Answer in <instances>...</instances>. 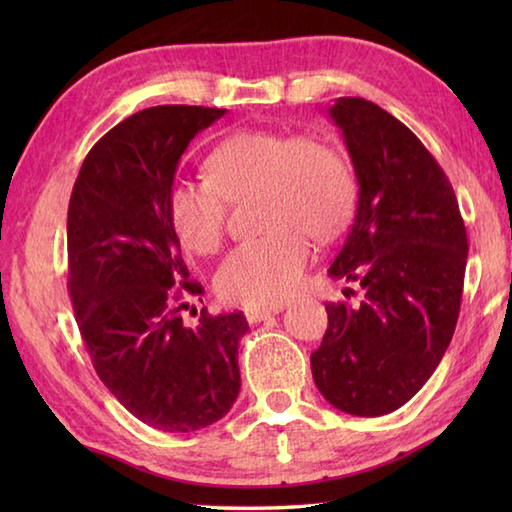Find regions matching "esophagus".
<instances>
[{"label": "esophagus", "mask_w": 512, "mask_h": 512, "mask_svg": "<svg viewBox=\"0 0 512 512\" xmlns=\"http://www.w3.org/2000/svg\"><path fill=\"white\" fill-rule=\"evenodd\" d=\"M281 310V306H273V308H248L244 314L248 323H259V321H266L268 317H273Z\"/></svg>", "instance_id": "34e87169"}]
</instances>
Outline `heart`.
I'll return each mask as SVG.
<instances>
[{
	"label": "heart",
	"mask_w": 512,
	"mask_h": 512,
	"mask_svg": "<svg viewBox=\"0 0 512 512\" xmlns=\"http://www.w3.org/2000/svg\"><path fill=\"white\" fill-rule=\"evenodd\" d=\"M206 180L171 184L167 209L180 244L198 255L220 248L226 202L255 191L257 222L266 231L239 244L215 273L222 301L268 308L301 281L310 239H328L350 220L354 178L328 143L270 129H244L224 138L204 162Z\"/></svg>",
	"instance_id": "obj_1"
}]
</instances>
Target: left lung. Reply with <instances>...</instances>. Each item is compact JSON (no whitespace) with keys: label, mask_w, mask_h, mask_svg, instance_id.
I'll return each instance as SVG.
<instances>
[{"label":"left lung","mask_w":512,"mask_h":512,"mask_svg":"<svg viewBox=\"0 0 512 512\" xmlns=\"http://www.w3.org/2000/svg\"><path fill=\"white\" fill-rule=\"evenodd\" d=\"M350 151L358 204L330 277L358 281V306L328 303V330L310 356L332 407L383 416L436 372L458 323L466 228L449 178L418 136L372 101L330 107Z\"/></svg>","instance_id":"1"}]
</instances>
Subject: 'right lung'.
Instances as JSON below:
<instances>
[{"mask_svg":"<svg viewBox=\"0 0 512 512\" xmlns=\"http://www.w3.org/2000/svg\"><path fill=\"white\" fill-rule=\"evenodd\" d=\"M226 110L158 105L125 118L85 156L68 206V290L103 385L145 424L189 433L224 418L239 394L242 312H200L167 195L195 134ZM202 301V299H200Z\"/></svg>","mask_w":512,"mask_h":512,"instance_id":"1","label":"right lung"}]
</instances>
